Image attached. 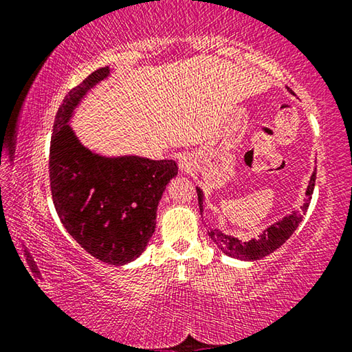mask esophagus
Here are the masks:
<instances>
[{
    "mask_svg": "<svg viewBox=\"0 0 352 352\" xmlns=\"http://www.w3.org/2000/svg\"><path fill=\"white\" fill-rule=\"evenodd\" d=\"M178 166H180L182 170H189L190 168H192V157L184 153L183 157H180V160H178Z\"/></svg>",
    "mask_w": 352,
    "mask_h": 352,
    "instance_id": "1",
    "label": "esophagus"
}]
</instances>
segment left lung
<instances>
[{
  "label": "left lung",
  "mask_w": 352,
  "mask_h": 352,
  "mask_svg": "<svg viewBox=\"0 0 352 352\" xmlns=\"http://www.w3.org/2000/svg\"><path fill=\"white\" fill-rule=\"evenodd\" d=\"M314 186H315V172L312 174L311 180H309L307 189H306V199L302 200L300 210H294L289 216H285L281 220H278V222L267 226V228L262 231L256 239L253 237V239L243 242L234 236L222 233L220 230H210L208 231V236H210L211 241L219 247L220 252L225 253L226 256H230V258L241 259V261H258V259L265 258V256H269L270 253L275 252L276 248L281 247L283 243L287 241L292 234H294V231L298 228V225H300V222L302 220V216H305V212L307 211L309 204H311ZM195 189H197V195H199L200 212H204L205 194L199 186Z\"/></svg>",
  "instance_id": "8db88e82"
}]
</instances>
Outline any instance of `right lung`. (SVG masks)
<instances>
[{"mask_svg":"<svg viewBox=\"0 0 352 352\" xmlns=\"http://www.w3.org/2000/svg\"><path fill=\"white\" fill-rule=\"evenodd\" d=\"M110 76L99 68L65 96L54 119L50 148L51 194L65 230L94 258L126 265L144 252L157 226V210L174 160L93 152L69 126L74 110Z\"/></svg>","mask_w":352,"mask_h":352,"instance_id":"1","label":"right lung"}]
</instances>
